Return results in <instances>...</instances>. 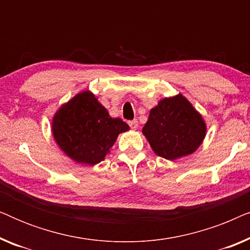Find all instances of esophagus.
I'll use <instances>...</instances> for the list:
<instances>
[{
	"instance_id": "1",
	"label": "esophagus",
	"mask_w": 250,
	"mask_h": 250,
	"mask_svg": "<svg viewBox=\"0 0 250 250\" xmlns=\"http://www.w3.org/2000/svg\"><path fill=\"white\" fill-rule=\"evenodd\" d=\"M128 125L131 126L132 129H136L139 126V123H138V119H133V121H129L128 122Z\"/></svg>"
}]
</instances>
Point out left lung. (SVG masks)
<instances>
[{"label": "left lung", "instance_id": "left-lung-1", "mask_svg": "<svg viewBox=\"0 0 250 250\" xmlns=\"http://www.w3.org/2000/svg\"><path fill=\"white\" fill-rule=\"evenodd\" d=\"M206 129L199 112L182 94H177L163 99L150 110L142 133L156 155L175 160L196 151Z\"/></svg>", "mask_w": 250, "mask_h": 250}]
</instances>
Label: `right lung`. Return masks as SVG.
<instances>
[{
    "mask_svg": "<svg viewBox=\"0 0 250 250\" xmlns=\"http://www.w3.org/2000/svg\"><path fill=\"white\" fill-rule=\"evenodd\" d=\"M129 129L121 118H112L90 91L61 105L52 119L57 145L76 163L93 166L104 160L117 136Z\"/></svg>",
    "mask_w": 250,
    "mask_h": 250,
    "instance_id": "1",
    "label": "right lung"
}]
</instances>
